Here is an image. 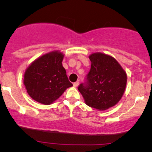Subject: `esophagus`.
Wrapping results in <instances>:
<instances>
[{"label": "esophagus", "instance_id": "1", "mask_svg": "<svg viewBox=\"0 0 152 152\" xmlns=\"http://www.w3.org/2000/svg\"><path fill=\"white\" fill-rule=\"evenodd\" d=\"M78 85H79V81H76L75 83H74V86L76 87H76H78Z\"/></svg>", "mask_w": 152, "mask_h": 152}]
</instances>
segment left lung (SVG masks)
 Returning a JSON list of instances; mask_svg holds the SVG:
<instances>
[{
  "mask_svg": "<svg viewBox=\"0 0 152 152\" xmlns=\"http://www.w3.org/2000/svg\"><path fill=\"white\" fill-rule=\"evenodd\" d=\"M91 62L87 75L86 84L81 83L78 89L86 105L104 111L116 105L126 89V71L114 57L103 53H91Z\"/></svg>",
  "mask_w": 152,
  "mask_h": 152,
  "instance_id": "8db88e82",
  "label": "left lung"
}]
</instances>
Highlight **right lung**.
Segmentation results:
<instances>
[{
  "mask_svg": "<svg viewBox=\"0 0 152 152\" xmlns=\"http://www.w3.org/2000/svg\"><path fill=\"white\" fill-rule=\"evenodd\" d=\"M64 54L53 50L34 61L24 73L23 83L34 100L45 105L53 104L73 86L62 65Z\"/></svg>",
  "mask_w": 152,
  "mask_h": 152,
  "instance_id": "1",
  "label": "right lung"
}]
</instances>
